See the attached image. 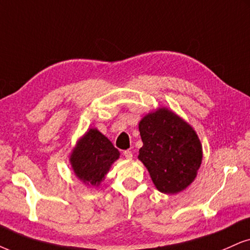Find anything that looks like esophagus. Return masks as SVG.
<instances>
[{
	"label": "esophagus",
	"mask_w": 250,
	"mask_h": 250,
	"mask_svg": "<svg viewBox=\"0 0 250 250\" xmlns=\"http://www.w3.org/2000/svg\"><path fill=\"white\" fill-rule=\"evenodd\" d=\"M124 156H125L126 159L131 160L132 158H133V153H132L131 150H125V152H124Z\"/></svg>",
	"instance_id": "obj_1"
}]
</instances>
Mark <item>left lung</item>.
I'll return each mask as SVG.
<instances>
[{
  "label": "left lung",
  "mask_w": 250,
  "mask_h": 250,
  "mask_svg": "<svg viewBox=\"0 0 250 250\" xmlns=\"http://www.w3.org/2000/svg\"><path fill=\"white\" fill-rule=\"evenodd\" d=\"M139 131L144 145L138 159L148 169L156 189L177 193L189 187L203 159L195 130L176 113L160 107L140 120Z\"/></svg>",
  "instance_id": "8db88e82"
}]
</instances>
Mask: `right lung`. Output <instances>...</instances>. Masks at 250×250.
<instances>
[{
    "instance_id": "add662e5",
    "label": "right lung",
    "mask_w": 250,
    "mask_h": 250,
    "mask_svg": "<svg viewBox=\"0 0 250 250\" xmlns=\"http://www.w3.org/2000/svg\"><path fill=\"white\" fill-rule=\"evenodd\" d=\"M118 149L97 128H89L70 154V165L84 184L98 187L112 163L119 158Z\"/></svg>"
}]
</instances>
